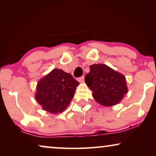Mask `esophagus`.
<instances>
[{
    "mask_svg": "<svg viewBox=\"0 0 156 156\" xmlns=\"http://www.w3.org/2000/svg\"><path fill=\"white\" fill-rule=\"evenodd\" d=\"M84 76H81V77H80L78 79V81L80 82H84Z\"/></svg>",
    "mask_w": 156,
    "mask_h": 156,
    "instance_id": "esophagus-1",
    "label": "esophagus"
}]
</instances>
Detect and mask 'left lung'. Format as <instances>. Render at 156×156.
<instances>
[{"label":"left lung","instance_id":"left-lung-1","mask_svg":"<svg viewBox=\"0 0 156 156\" xmlns=\"http://www.w3.org/2000/svg\"><path fill=\"white\" fill-rule=\"evenodd\" d=\"M89 68L85 82L95 101L103 106L118 104L129 91L124 75L104 64H94Z\"/></svg>","mask_w":156,"mask_h":156}]
</instances>
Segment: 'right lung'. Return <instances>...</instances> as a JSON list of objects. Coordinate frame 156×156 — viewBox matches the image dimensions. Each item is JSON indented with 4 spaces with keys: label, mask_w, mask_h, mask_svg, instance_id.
<instances>
[{
    "label": "right lung",
    "mask_w": 156,
    "mask_h": 156,
    "mask_svg": "<svg viewBox=\"0 0 156 156\" xmlns=\"http://www.w3.org/2000/svg\"><path fill=\"white\" fill-rule=\"evenodd\" d=\"M79 84L71 74L55 68L38 81L35 99L44 111L59 114L69 105Z\"/></svg>",
    "instance_id": "add662e5"
}]
</instances>
